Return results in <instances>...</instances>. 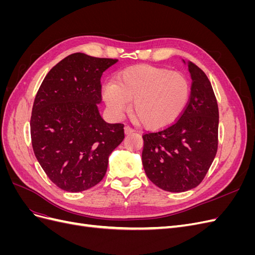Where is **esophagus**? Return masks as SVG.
<instances>
[{
  "label": "esophagus",
  "mask_w": 255,
  "mask_h": 255,
  "mask_svg": "<svg viewBox=\"0 0 255 255\" xmlns=\"http://www.w3.org/2000/svg\"><path fill=\"white\" fill-rule=\"evenodd\" d=\"M125 133L127 134V135H128V134H132V133H134V129L130 128V127H128V126H126L125 127Z\"/></svg>",
  "instance_id": "obj_1"
}]
</instances>
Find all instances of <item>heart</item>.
Wrapping results in <instances>:
<instances>
[{
    "instance_id": "1",
    "label": "heart",
    "mask_w": 255,
    "mask_h": 255,
    "mask_svg": "<svg viewBox=\"0 0 255 255\" xmlns=\"http://www.w3.org/2000/svg\"><path fill=\"white\" fill-rule=\"evenodd\" d=\"M103 99L116 118L128 110L144 128L170 126L185 110L189 99V84L179 72L165 68L137 66L118 74L115 82L103 86Z\"/></svg>"
}]
</instances>
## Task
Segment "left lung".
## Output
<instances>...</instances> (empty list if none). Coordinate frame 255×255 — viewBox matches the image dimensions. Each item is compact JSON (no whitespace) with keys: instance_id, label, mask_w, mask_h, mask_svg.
<instances>
[{"instance_id":"1","label":"left lung","mask_w":255,"mask_h":255,"mask_svg":"<svg viewBox=\"0 0 255 255\" xmlns=\"http://www.w3.org/2000/svg\"><path fill=\"white\" fill-rule=\"evenodd\" d=\"M191 76L189 101L171 126L142 136V165L159 188L183 192L202 182L218 148L219 112L206 74L183 60Z\"/></svg>"}]
</instances>
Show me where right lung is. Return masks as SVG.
Listing matches in <instances>:
<instances>
[{"mask_svg": "<svg viewBox=\"0 0 255 255\" xmlns=\"http://www.w3.org/2000/svg\"><path fill=\"white\" fill-rule=\"evenodd\" d=\"M118 59L74 53L54 66L38 90L30 137L35 156L60 189L80 192L104 177L109 157L125 138L121 123L99 113L101 76Z\"/></svg>", "mask_w": 255, "mask_h": 255, "instance_id": "1", "label": "right lung"}]
</instances>
